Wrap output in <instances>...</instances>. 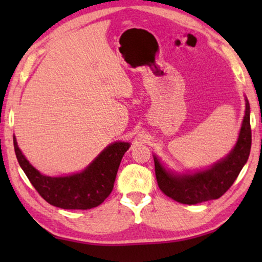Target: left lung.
Listing matches in <instances>:
<instances>
[{"label": "left lung", "instance_id": "8db88e82", "mask_svg": "<svg viewBox=\"0 0 262 262\" xmlns=\"http://www.w3.org/2000/svg\"><path fill=\"white\" fill-rule=\"evenodd\" d=\"M252 133L250 123V104L246 99L245 117L236 147L227 157L216 163L210 168L194 174H173L162 166L154 157L155 172L159 189L166 196L184 205L215 200L221 198L231 187L239 172L247 162L251 151Z\"/></svg>", "mask_w": 262, "mask_h": 262}]
</instances>
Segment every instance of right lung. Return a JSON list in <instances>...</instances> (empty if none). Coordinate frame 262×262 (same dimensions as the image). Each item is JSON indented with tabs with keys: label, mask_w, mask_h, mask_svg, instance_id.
I'll use <instances>...</instances> for the list:
<instances>
[{
	"label": "right lung",
	"mask_w": 262,
	"mask_h": 262,
	"mask_svg": "<svg viewBox=\"0 0 262 262\" xmlns=\"http://www.w3.org/2000/svg\"><path fill=\"white\" fill-rule=\"evenodd\" d=\"M129 145L126 142H114L81 173L53 178L31 165L14 136L17 161L40 196L52 206L74 210L91 209L104 202L112 192L119 165Z\"/></svg>",
	"instance_id": "obj_1"
}]
</instances>
